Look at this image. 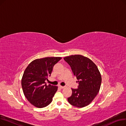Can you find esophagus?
I'll list each match as a JSON object with an SVG mask.
<instances>
[{
    "label": "esophagus",
    "mask_w": 126,
    "mask_h": 126,
    "mask_svg": "<svg viewBox=\"0 0 126 126\" xmlns=\"http://www.w3.org/2000/svg\"><path fill=\"white\" fill-rule=\"evenodd\" d=\"M59 87H60V88H61V89H63V88H65V87L64 86H59Z\"/></svg>",
    "instance_id": "1"
}]
</instances>
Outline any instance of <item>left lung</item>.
Returning <instances> with one entry per match:
<instances>
[{
  "mask_svg": "<svg viewBox=\"0 0 126 126\" xmlns=\"http://www.w3.org/2000/svg\"><path fill=\"white\" fill-rule=\"evenodd\" d=\"M77 77L79 86L72 88V95L68 101L76 107L82 108L89 105L100 91L102 77L97 66L91 60L82 55H71L64 58Z\"/></svg>",
  "mask_w": 126,
  "mask_h": 126,
  "instance_id": "obj_1",
  "label": "left lung"
}]
</instances>
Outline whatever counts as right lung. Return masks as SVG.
Returning a JSON list of instances; mask_svg holds the SVG:
<instances>
[{
  "mask_svg": "<svg viewBox=\"0 0 126 126\" xmlns=\"http://www.w3.org/2000/svg\"><path fill=\"white\" fill-rule=\"evenodd\" d=\"M61 57H46L31 62L25 69L21 79L24 95L30 103L37 108L48 106L52 100L58 87L45 82L51 74L54 66Z\"/></svg>",
  "mask_w": 126,
  "mask_h": 126,
  "instance_id": "right-lung-1",
  "label": "right lung"
}]
</instances>
